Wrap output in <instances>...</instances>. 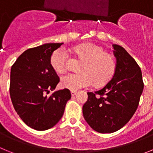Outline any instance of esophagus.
I'll return each mask as SVG.
<instances>
[{"mask_svg": "<svg viewBox=\"0 0 153 153\" xmlns=\"http://www.w3.org/2000/svg\"><path fill=\"white\" fill-rule=\"evenodd\" d=\"M70 93H71V96H72V97H74V96H75L76 94V92L74 91V90H72V91L70 92Z\"/></svg>", "mask_w": 153, "mask_h": 153, "instance_id": "esophagus-1", "label": "esophagus"}]
</instances>
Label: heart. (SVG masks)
Returning <instances> with one entry per match:
<instances>
[{
    "mask_svg": "<svg viewBox=\"0 0 153 153\" xmlns=\"http://www.w3.org/2000/svg\"><path fill=\"white\" fill-rule=\"evenodd\" d=\"M73 53L81 60L78 74H68L62 76L60 85L63 88L77 90L92 83L100 86L107 83L113 76L117 68L114 56L104 52L103 47L93 43H85L73 48ZM51 66L57 74L66 70L68 56L63 50L58 49L53 53L50 59Z\"/></svg>",
    "mask_w": 153,
    "mask_h": 153,
    "instance_id": "obj_1",
    "label": "heart"
}]
</instances>
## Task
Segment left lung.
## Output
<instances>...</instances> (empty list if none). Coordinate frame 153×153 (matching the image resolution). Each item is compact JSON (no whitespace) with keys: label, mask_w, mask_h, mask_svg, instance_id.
<instances>
[{"label":"left lung","mask_w":153,"mask_h":153,"mask_svg":"<svg viewBox=\"0 0 153 153\" xmlns=\"http://www.w3.org/2000/svg\"><path fill=\"white\" fill-rule=\"evenodd\" d=\"M117 68L113 78L101 90L87 93L83 106L85 120L93 130L112 133L129 122L143 93L141 69L123 47L113 44Z\"/></svg>","instance_id":"left-lung-1"}]
</instances>
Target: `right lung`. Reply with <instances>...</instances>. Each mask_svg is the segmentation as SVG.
Here are the masks:
<instances>
[{
  "instance_id": "obj_1",
  "label": "right lung",
  "mask_w": 153,
  "mask_h": 153,
  "mask_svg": "<svg viewBox=\"0 0 153 153\" xmlns=\"http://www.w3.org/2000/svg\"><path fill=\"white\" fill-rule=\"evenodd\" d=\"M63 43H48L24 51L10 70V95L15 111L24 123L38 131L54 126L63 117L68 89L55 91L60 82L50 59Z\"/></svg>"
}]
</instances>
